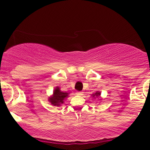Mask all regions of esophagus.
Wrapping results in <instances>:
<instances>
[{"label": "esophagus", "mask_w": 150, "mask_h": 150, "mask_svg": "<svg viewBox=\"0 0 150 150\" xmlns=\"http://www.w3.org/2000/svg\"><path fill=\"white\" fill-rule=\"evenodd\" d=\"M76 94H77V95H79V96H82V95H83V92H77Z\"/></svg>", "instance_id": "34e87169"}]
</instances>
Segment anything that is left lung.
Here are the masks:
<instances>
[{"instance_id": "1", "label": "left lung", "mask_w": 150, "mask_h": 150, "mask_svg": "<svg viewBox=\"0 0 150 150\" xmlns=\"http://www.w3.org/2000/svg\"><path fill=\"white\" fill-rule=\"evenodd\" d=\"M100 92H97L95 93V94H92V97H99V96H100Z\"/></svg>"}]
</instances>
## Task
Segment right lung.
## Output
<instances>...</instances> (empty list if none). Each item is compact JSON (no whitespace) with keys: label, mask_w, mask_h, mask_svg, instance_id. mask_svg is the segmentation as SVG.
Wrapping results in <instances>:
<instances>
[{"label":"right lung","mask_w":150,"mask_h":150,"mask_svg":"<svg viewBox=\"0 0 150 150\" xmlns=\"http://www.w3.org/2000/svg\"><path fill=\"white\" fill-rule=\"evenodd\" d=\"M68 93L61 92L58 87H56L53 92V97L49 98V101L53 106H60V104L64 102V99L68 97Z\"/></svg>","instance_id":"1"}]
</instances>
